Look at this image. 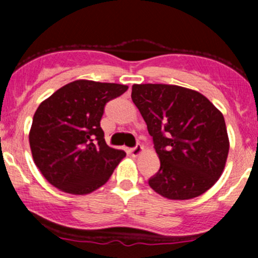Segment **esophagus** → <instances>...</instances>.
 <instances>
[{"instance_id": "1", "label": "esophagus", "mask_w": 258, "mask_h": 258, "mask_svg": "<svg viewBox=\"0 0 258 258\" xmlns=\"http://www.w3.org/2000/svg\"><path fill=\"white\" fill-rule=\"evenodd\" d=\"M128 152L131 153L132 157H139V156L141 155L142 152H144V147H142V146H136L135 148H131V150H128Z\"/></svg>"}]
</instances>
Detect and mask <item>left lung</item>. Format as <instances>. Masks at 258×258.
Returning <instances> with one entry per match:
<instances>
[{"label":"left lung","mask_w":258,"mask_h":258,"mask_svg":"<svg viewBox=\"0 0 258 258\" xmlns=\"http://www.w3.org/2000/svg\"><path fill=\"white\" fill-rule=\"evenodd\" d=\"M131 97L160 158L151 188L168 200H191L210 189L230 151L222 112L202 93L176 85H134Z\"/></svg>","instance_id":"1"}]
</instances>
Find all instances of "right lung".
<instances>
[{"mask_svg":"<svg viewBox=\"0 0 258 258\" xmlns=\"http://www.w3.org/2000/svg\"><path fill=\"white\" fill-rule=\"evenodd\" d=\"M127 88L77 80L40 103L28 140L33 162L52 186L70 195H88L110 179L126 152L106 144L100 121L106 103Z\"/></svg>","mask_w":258,"mask_h":258,"instance_id":"1","label":"right lung"}]
</instances>
